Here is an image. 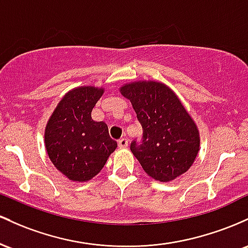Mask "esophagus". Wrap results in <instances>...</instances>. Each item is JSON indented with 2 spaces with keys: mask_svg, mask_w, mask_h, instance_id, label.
Segmentation results:
<instances>
[{
  "mask_svg": "<svg viewBox=\"0 0 248 248\" xmlns=\"http://www.w3.org/2000/svg\"><path fill=\"white\" fill-rule=\"evenodd\" d=\"M127 144H129V140H127L126 138H121L118 140V146L121 147V149H123V147H126Z\"/></svg>",
  "mask_w": 248,
  "mask_h": 248,
  "instance_id": "esophagus-1",
  "label": "esophagus"
}]
</instances>
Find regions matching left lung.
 <instances>
[{
  "mask_svg": "<svg viewBox=\"0 0 248 248\" xmlns=\"http://www.w3.org/2000/svg\"><path fill=\"white\" fill-rule=\"evenodd\" d=\"M143 129L130 145L144 171L170 182L191 168L199 151V132L176 93L159 82H133L121 88Z\"/></svg>",
  "mask_w": 248,
  "mask_h": 248,
  "instance_id": "left-lung-1",
  "label": "left lung"
}]
</instances>
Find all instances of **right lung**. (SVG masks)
I'll return each instance as SVG.
<instances>
[{"mask_svg":"<svg viewBox=\"0 0 248 248\" xmlns=\"http://www.w3.org/2000/svg\"><path fill=\"white\" fill-rule=\"evenodd\" d=\"M103 91L94 87L69 91L46 124L44 140L50 160L74 182L93 178L117 147L108 125L91 118V111Z\"/></svg>","mask_w":248,"mask_h":248,"instance_id":"1","label":"right lung"}]
</instances>
